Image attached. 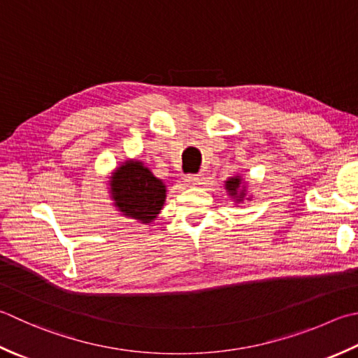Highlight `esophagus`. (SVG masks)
<instances>
[{
	"label": "esophagus",
	"mask_w": 358,
	"mask_h": 358,
	"mask_svg": "<svg viewBox=\"0 0 358 358\" xmlns=\"http://www.w3.org/2000/svg\"><path fill=\"white\" fill-rule=\"evenodd\" d=\"M183 180L186 181V185H189V186H195V185L200 183V177H199V175H192V173L185 175Z\"/></svg>",
	"instance_id": "esophagus-1"
}]
</instances>
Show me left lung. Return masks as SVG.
Returning <instances> with one entry per match:
<instances>
[{"mask_svg": "<svg viewBox=\"0 0 358 358\" xmlns=\"http://www.w3.org/2000/svg\"><path fill=\"white\" fill-rule=\"evenodd\" d=\"M225 189L227 192L231 195L236 200V203H241L245 199V192H247V189L243 186V180L241 177H231L225 181Z\"/></svg>", "mask_w": 358, "mask_h": 358, "instance_id": "obj_1", "label": "left lung"}]
</instances>
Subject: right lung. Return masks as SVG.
Listing matches in <instances>:
<instances>
[{
    "mask_svg": "<svg viewBox=\"0 0 358 358\" xmlns=\"http://www.w3.org/2000/svg\"><path fill=\"white\" fill-rule=\"evenodd\" d=\"M110 194L124 217L150 223L164 206L166 185L141 161L129 159L110 177Z\"/></svg>",
    "mask_w": 358,
    "mask_h": 358,
    "instance_id": "obj_1",
    "label": "right lung"
}]
</instances>
